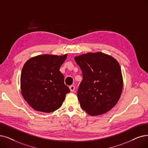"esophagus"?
<instances>
[{
	"instance_id": "1",
	"label": "esophagus",
	"mask_w": 148,
	"mask_h": 148,
	"mask_svg": "<svg viewBox=\"0 0 148 148\" xmlns=\"http://www.w3.org/2000/svg\"><path fill=\"white\" fill-rule=\"evenodd\" d=\"M69 88H70V91L73 92H74V91H75V87L74 86H70L69 87Z\"/></svg>"
}]
</instances>
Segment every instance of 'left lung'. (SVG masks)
Returning a JSON list of instances; mask_svg holds the SVG:
<instances>
[{
  "label": "left lung",
  "instance_id": "8db88e82",
  "mask_svg": "<svg viewBox=\"0 0 148 148\" xmlns=\"http://www.w3.org/2000/svg\"><path fill=\"white\" fill-rule=\"evenodd\" d=\"M82 73L77 97L81 108L91 116L104 114L116 105L123 90L119 63L101 52L75 57Z\"/></svg>",
  "mask_w": 148,
  "mask_h": 148
}]
</instances>
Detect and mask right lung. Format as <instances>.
<instances>
[{"label":"right lung","mask_w":148,"mask_h":148,"mask_svg":"<svg viewBox=\"0 0 148 148\" xmlns=\"http://www.w3.org/2000/svg\"><path fill=\"white\" fill-rule=\"evenodd\" d=\"M67 56L39 55L25 63L21 76V93L34 110L49 113L58 109L70 92L60 71Z\"/></svg>","instance_id":"1"}]
</instances>
